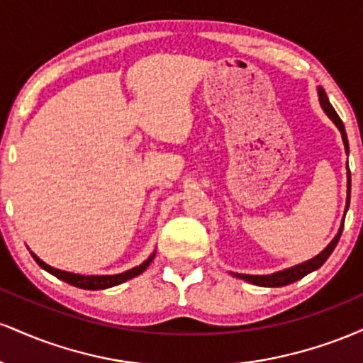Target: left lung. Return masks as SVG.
Masks as SVG:
<instances>
[{"mask_svg":"<svg viewBox=\"0 0 363 363\" xmlns=\"http://www.w3.org/2000/svg\"><path fill=\"white\" fill-rule=\"evenodd\" d=\"M318 97H319V104H320V107H323V111L326 112L328 118L335 123V126L340 129L341 140H343V145H345V152L348 153L350 147H348V138H347V131H345V126H343V121L340 119V116L336 114L335 109H333L331 102H329L326 91H324L323 86H318ZM350 191H352V176H350V169H348V162H347V206H345V215H347L348 206H350ZM345 215H343V222H341L340 228H338V234L335 235V239H333L331 242H329L326 247H324L323 251L318 254V256L312 257V259L303 261V262H301V264H295V266H291V268L281 269V272H277L272 274H244V273H232V274L237 278H240V280L252 283V285L272 286V289H274V286L290 285V283L301 280V278L306 277V274H309L312 272H315L318 268H320V266L326 262L328 257L331 256V252L335 251L336 244H338V240L341 237V232H343Z\"/></svg>","mask_w":363,"mask_h":363,"instance_id":"1","label":"left lung"}]
</instances>
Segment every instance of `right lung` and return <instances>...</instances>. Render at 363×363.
Segmentation results:
<instances>
[{
	"mask_svg": "<svg viewBox=\"0 0 363 363\" xmlns=\"http://www.w3.org/2000/svg\"><path fill=\"white\" fill-rule=\"evenodd\" d=\"M32 257H34L37 264L40 266V268L45 269L48 273L54 274L56 278H60V280L69 283V285L73 286H78V289H83V290H104V289H111V286H116V285H121V283L131 280V278L138 277L145 272V269L148 268L150 262L153 261V257H155V251L148 256V259H145L141 262L140 266H135V268L128 269V272L124 273H118V274H80V273H72V272H65V269H60V268H54V266L48 264V262H44L40 259L39 256L34 252H30Z\"/></svg>",
	"mask_w": 363,
	"mask_h": 363,
	"instance_id": "add662e5",
	"label": "right lung"
}]
</instances>
